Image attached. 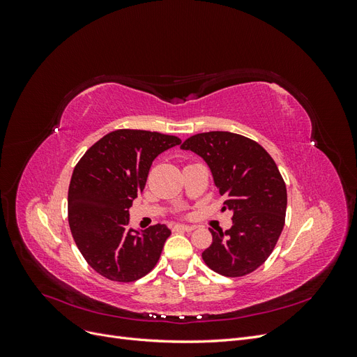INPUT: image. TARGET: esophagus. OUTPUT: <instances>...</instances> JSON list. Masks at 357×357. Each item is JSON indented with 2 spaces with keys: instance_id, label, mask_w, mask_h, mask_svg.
Segmentation results:
<instances>
[{
  "instance_id": "1",
  "label": "esophagus",
  "mask_w": 357,
  "mask_h": 357,
  "mask_svg": "<svg viewBox=\"0 0 357 357\" xmlns=\"http://www.w3.org/2000/svg\"><path fill=\"white\" fill-rule=\"evenodd\" d=\"M197 228V226H193V225H183V223H178V225H174V228H172V229H174L176 232H192L193 229H195Z\"/></svg>"
}]
</instances>
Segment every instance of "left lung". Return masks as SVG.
Masks as SVG:
<instances>
[{
  "label": "left lung",
  "mask_w": 357,
  "mask_h": 357,
  "mask_svg": "<svg viewBox=\"0 0 357 357\" xmlns=\"http://www.w3.org/2000/svg\"><path fill=\"white\" fill-rule=\"evenodd\" d=\"M208 165L215 188L232 211L226 232L213 231L204 262L225 277L253 273L271 255L283 231L287 192L274 159L253 139L226 132L197 134L181 144Z\"/></svg>",
  "instance_id": "obj_1"
}]
</instances>
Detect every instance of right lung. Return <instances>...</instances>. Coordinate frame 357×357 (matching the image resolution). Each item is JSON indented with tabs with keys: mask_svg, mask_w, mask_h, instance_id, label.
Here are the masks:
<instances>
[{
	"mask_svg": "<svg viewBox=\"0 0 357 357\" xmlns=\"http://www.w3.org/2000/svg\"><path fill=\"white\" fill-rule=\"evenodd\" d=\"M174 135L117 129L104 135L75 165L68 189V223L80 253L96 273L129 283L158 264L171 231L129 228V207L143 192L158 155L178 146Z\"/></svg>",
	"mask_w": 357,
	"mask_h": 357,
	"instance_id": "right-lung-1",
	"label": "right lung"
}]
</instances>
